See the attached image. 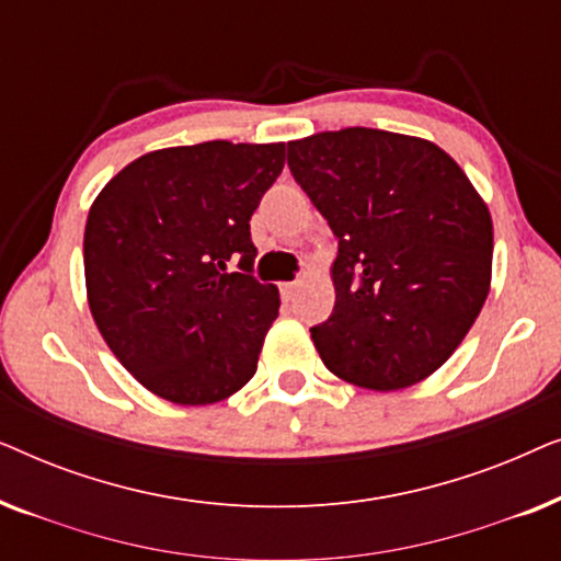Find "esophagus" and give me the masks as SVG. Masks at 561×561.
Segmentation results:
<instances>
[{"instance_id": "obj_1", "label": "esophagus", "mask_w": 561, "mask_h": 561, "mask_svg": "<svg viewBox=\"0 0 561 561\" xmlns=\"http://www.w3.org/2000/svg\"><path fill=\"white\" fill-rule=\"evenodd\" d=\"M296 286H298L296 280L280 283V296H283V301H294V296H296Z\"/></svg>"}]
</instances>
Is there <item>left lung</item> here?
<instances>
[{
	"mask_svg": "<svg viewBox=\"0 0 561 561\" xmlns=\"http://www.w3.org/2000/svg\"><path fill=\"white\" fill-rule=\"evenodd\" d=\"M288 168L340 242L334 311L311 340L336 378L398 390L447 363L493 273V219L434 142L347 127L288 142Z\"/></svg>",
	"mask_w": 561,
	"mask_h": 561,
	"instance_id": "8db88e82",
	"label": "left lung"
}]
</instances>
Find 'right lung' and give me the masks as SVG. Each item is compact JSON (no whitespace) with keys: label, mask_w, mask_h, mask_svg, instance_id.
<instances>
[{"label":"right lung","mask_w":561,"mask_h":561,"mask_svg":"<svg viewBox=\"0 0 561 561\" xmlns=\"http://www.w3.org/2000/svg\"><path fill=\"white\" fill-rule=\"evenodd\" d=\"M283 165L286 142L165 148L122 168L91 204V317L150 393L206 405L255 375L280 298L252 275L250 217Z\"/></svg>","instance_id":"obj_1"}]
</instances>
